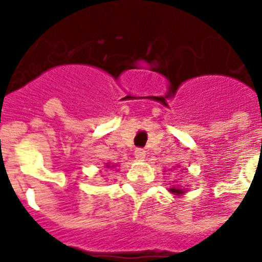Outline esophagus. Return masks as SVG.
<instances>
[{
	"mask_svg": "<svg viewBox=\"0 0 262 262\" xmlns=\"http://www.w3.org/2000/svg\"><path fill=\"white\" fill-rule=\"evenodd\" d=\"M145 155H147V154H145V151H144L143 148H137V149L135 151L136 159H139V160L145 159Z\"/></svg>",
	"mask_w": 262,
	"mask_h": 262,
	"instance_id": "esophagus-1",
	"label": "esophagus"
}]
</instances>
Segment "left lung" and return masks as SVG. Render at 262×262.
<instances>
[{
	"label": "left lung",
	"instance_id": "left-lung-1",
	"mask_svg": "<svg viewBox=\"0 0 262 262\" xmlns=\"http://www.w3.org/2000/svg\"><path fill=\"white\" fill-rule=\"evenodd\" d=\"M168 190L172 191V193H174V194H182V193H183L182 189H179V187H170V189H168Z\"/></svg>",
	"mask_w": 262,
	"mask_h": 262
}]
</instances>
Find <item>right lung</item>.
Here are the masks:
<instances>
[{"label": "right lung", "instance_id": "add662e5", "mask_svg": "<svg viewBox=\"0 0 262 262\" xmlns=\"http://www.w3.org/2000/svg\"><path fill=\"white\" fill-rule=\"evenodd\" d=\"M107 167H110V166H108V164H107Z\"/></svg>", "mask_w": 262, "mask_h": 262}]
</instances>
